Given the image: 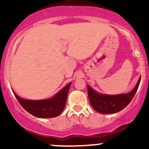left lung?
<instances>
[{
	"label": "left lung",
	"instance_id": "left-lung-1",
	"mask_svg": "<svg viewBox=\"0 0 149 149\" xmlns=\"http://www.w3.org/2000/svg\"><path fill=\"white\" fill-rule=\"evenodd\" d=\"M141 80L139 78L135 88L130 93L118 95H106L97 93L88 85V97L93 109L102 114L115 113L125 108L137 91Z\"/></svg>",
	"mask_w": 149,
	"mask_h": 149
}]
</instances>
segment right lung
Returning <instances> with one entry per match:
<instances>
[{"mask_svg": "<svg viewBox=\"0 0 149 149\" xmlns=\"http://www.w3.org/2000/svg\"><path fill=\"white\" fill-rule=\"evenodd\" d=\"M70 85L71 83L66 85L54 97L49 100H26L19 97L14 92L13 93L22 107L31 115L41 118H54L59 116L64 110Z\"/></svg>", "mask_w": 149, "mask_h": 149, "instance_id": "right-lung-1", "label": "right lung"}]
</instances>
